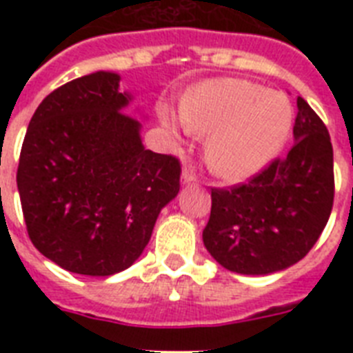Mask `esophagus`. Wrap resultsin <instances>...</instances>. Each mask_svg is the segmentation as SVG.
Wrapping results in <instances>:
<instances>
[{
	"label": "esophagus",
	"mask_w": 353,
	"mask_h": 353,
	"mask_svg": "<svg viewBox=\"0 0 353 353\" xmlns=\"http://www.w3.org/2000/svg\"><path fill=\"white\" fill-rule=\"evenodd\" d=\"M196 179H198V176H196V171L192 170V168H183V171H182V182L183 183H192V182H196Z\"/></svg>",
	"instance_id": "34e87169"
}]
</instances>
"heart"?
I'll use <instances>...</instances> for the list:
<instances>
[{
    "label": "heart",
    "instance_id": "heart-1",
    "mask_svg": "<svg viewBox=\"0 0 353 353\" xmlns=\"http://www.w3.org/2000/svg\"><path fill=\"white\" fill-rule=\"evenodd\" d=\"M159 114L168 129L176 127L166 105ZM292 117L286 97L239 79L203 84L182 105L185 129L211 132L205 159L215 174L228 180L248 179L261 170L285 145Z\"/></svg>",
    "mask_w": 353,
    "mask_h": 353
}]
</instances>
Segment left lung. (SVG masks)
Masks as SVG:
<instances>
[{
	"mask_svg": "<svg viewBox=\"0 0 353 353\" xmlns=\"http://www.w3.org/2000/svg\"><path fill=\"white\" fill-rule=\"evenodd\" d=\"M295 143L260 173L230 189L212 187L203 242L224 269L248 276L283 270L311 251L334 203L329 130L297 97Z\"/></svg>",
	"mask_w": 353,
	"mask_h": 353,
	"instance_id": "obj_1",
	"label": "left lung"
}]
</instances>
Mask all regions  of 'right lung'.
<instances>
[{
	"mask_svg": "<svg viewBox=\"0 0 353 353\" xmlns=\"http://www.w3.org/2000/svg\"><path fill=\"white\" fill-rule=\"evenodd\" d=\"M120 76L93 72L49 93L31 117L17 168L28 235L83 276L129 269L180 191V161L145 150Z\"/></svg>",
	"mask_w": 353,
	"mask_h": 353,
	"instance_id": "obj_1",
	"label": "right lung"
}]
</instances>
